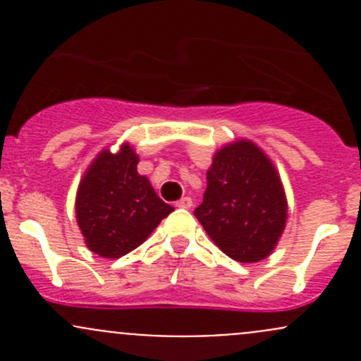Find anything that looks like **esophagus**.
Instances as JSON below:
<instances>
[{
    "mask_svg": "<svg viewBox=\"0 0 361 361\" xmlns=\"http://www.w3.org/2000/svg\"><path fill=\"white\" fill-rule=\"evenodd\" d=\"M176 207H183V209H188V207H192V199L190 197H181L180 201L176 202Z\"/></svg>",
    "mask_w": 361,
    "mask_h": 361,
    "instance_id": "1",
    "label": "esophagus"
}]
</instances>
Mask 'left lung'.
Wrapping results in <instances>:
<instances>
[{
	"instance_id": "8db88e82",
	"label": "left lung",
	"mask_w": 361,
	"mask_h": 361,
	"mask_svg": "<svg viewBox=\"0 0 361 361\" xmlns=\"http://www.w3.org/2000/svg\"><path fill=\"white\" fill-rule=\"evenodd\" d=\"M194 211L214 245L232 260L251 264L272 253L288 216L285 188L271 159L248 140L218 150Z\"/></svg>"
}]
</instances>
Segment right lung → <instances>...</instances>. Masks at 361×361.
Returning a JSON list of instances; mask_svg holds the SVG:
<instances>
[{
  "mask_svg": "<svg viewBox=\"0 0 361 361\" xmlns=\"http://www.w3.org/2000/svg\"><path fill=\"white\" fill-rule=\"evenodd\" d=\"M136 152L123 143L116 154L103 150L83 174L76 192V221L92 253L120 258L147 241L173 206L137 173Z\"/></svg>",
  "mask_w": 361,
  "mask_h": 361,
  "instance_id": "obj_1",
  "label": "right lung"
}]
</instances>
